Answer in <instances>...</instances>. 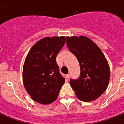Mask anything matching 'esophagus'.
Listing matches in <instances>:
<instances>
[{"label": "esophagus", "instance_id": "esophagus-1", "mask_svg": "<svg viewBox=\"0 0 124 124\" xmlns=\"http://www.w3.org/2000/svg\"><path fill=\"white\" fill-rule=\"evenodd\" d=\"M69 77H70V75H69V74H67V75H65V78H67V79H69Z\"/></svg>", "mask_w": 124, "mask_h": 124}]
</instances>
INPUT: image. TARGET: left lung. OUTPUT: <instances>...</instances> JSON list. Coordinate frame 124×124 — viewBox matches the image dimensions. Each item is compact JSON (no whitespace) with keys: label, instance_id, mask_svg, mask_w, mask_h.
Returning a JSON list of instances; mask_svg holds the SVG:
<instances>
[{"label":"left lung","instance_id":"left-lung-1","mask_svg":"<svg viewBox=\"0 0 124 124\" xmlns=\"http://www.w3.org/2000/svg\"><path fill=\"white\" fill-rule=\"evenodd\" d=\"M69 51L80 65V77L70 79L76 96L83 102H91L104 93L110 80V68L102 51L86 37L67 38Z\"/></svg>","mask_w":124,"mask_h":124}]
</instances>
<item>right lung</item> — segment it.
<instances>
[{
    "label": "right lung",
    "instance_id": "1",
    "mask_svg": "<svg viewBox=\"0 0 124 124\" xmlns=\"http://www.w3.org/2000/svg\"><path fill=\"white\" fill-rule=\"evenodd\" d=\"M65 37L45 38L31 47L23 68V81L31 98L42 104L55 101L65 82L56 57L65 43Z\"/></svg>",
    "mask_w": 124,
    "mask_h": 124
}]
</instances>
